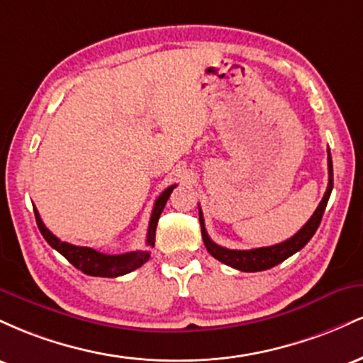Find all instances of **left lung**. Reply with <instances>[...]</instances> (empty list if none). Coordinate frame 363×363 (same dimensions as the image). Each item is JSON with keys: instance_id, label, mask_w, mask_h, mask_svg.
I'll list each match as a JSON object with an SVG mask.
<instances>
[{"instance_id": "1", "label": "left lung", "mask_w": 363, "mask_h": 363, "mask_svg": "<svg viewBox=\"0 0 363 363\" xmlns=\"http://www.w3.org/2000/svg\"><path fill=\"white\" fill-rule=\"evenodd\" d=\"M328 174H329V182L328 189L323 196V201L319 203V206L315 208L314 215L311 216L309 222H307L301 230L297 232L294 237H290L285 242H280L277 245H269V247H259V249H251V251H235V249H227L222 245L215 244L210 239V235L206 234L205 228V220H203V211L199 208V223H201V235L203 242H205L208 252L215 257V259L222 261L223 264L232 266V268L240 269L245 273H254V272H264V269L273 268V266L280 264L281 261H285L286 257L294 256L295 252L301 251V249L312 239V235L318 230L320 218H323L324 210H326L328 199L331 196L333 191V160L331 153L328 152Z\"/></svg>"}]
</instances>
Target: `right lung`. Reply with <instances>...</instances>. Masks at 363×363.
<instances>
[{"label": "right lung", "instance_id": "obj_1", "mask_svg": "<svg viewBox=\"0 0 363 363\" xmlns=\"http://www.w3.org/2000/svg\"><path fill=\"white\" fill-rule=\"evenodd\" d=\"M174 186H169L167 189L164 191L160 196L157 198L155 205H153V211L152 216H150V223H148V234H147V244L148 245H155V230H157V223L158 218H160L162 211H164L165 205H167V199L170 193L174 191ZM35 213V222L37 227H39L40 234L48 244L51 245L52 249H56L57 252L62 254L74 268H78L80 272L85 274H90V277H104V278H116V277H123V274L135 272L136 268H140L141 264H145L150 259V252L148 251H131V252H124V254H104L95 251L91 247H80V245H73L68 242H62V240L57 239L56 235L45 227L43 220H40L39 211L34 208Z\"/></svg>", "mask_w": 363, "mask_h": 363}]
</instances>
